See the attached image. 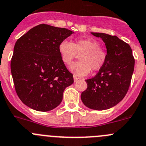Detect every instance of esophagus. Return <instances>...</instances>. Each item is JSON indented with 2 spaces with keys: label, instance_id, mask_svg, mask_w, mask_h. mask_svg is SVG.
Returning <instances> with one entry per match:
<instances>
[{
  "label": "esophagus",
  "instance_id": "esophagus-1",
  "mask_svg": "<svg viewBox=\"0 0 146 146\" xmlns=\"http://www.w3.org/2000/svg\"><path fill=\"white\" fill-rule=\"evenodd\" d=\"M78 79H79V78H78L77 76H73V80H74V82H76Z\"/></svg>",
  "mask_w": 146,
  "mask_h": 146
}]
</instances>
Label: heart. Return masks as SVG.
Returning <instances> with one entry per match:
<instances>
[{
	"instance_id": "obj_1",
	"label": "heart",
	"mask_w": 146,
	"mask_h": 146,
	"mask_svg": "<svg viewBox=\"0 0 146 146\" xmlns=\"http://www.w3.org/2000/svg\"><path fill=\"white\" fill-rule=\"evenodd\" d=\"M97 41L88 38L76 39L73 43L67 40L61 42L58 47L62 62L66 65L71 63L78 54L79 62H73L69 69L77 76H84L91 72L99 70L105 64L107 53L100 48Z\"/></svg>"
}]
</instances>
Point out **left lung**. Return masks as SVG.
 Here are the masks:
<instances>
[{
    "label": "left lung",
    "mask_w": 146,
    "mask_h": 146,
    "mask_svg": "<svg viewBox=\"0 0 146 146\" xmlns=\"http://www.w3.org/2000/svg\"><path fill=\"white\" fill-rule=\"evenodd\" d=\"M92 35L104 42L107 60L94 77L86 80L87 88L81 94V100L92 110H108L120 102L128 91L135 60L130 46L117 36L97 32Z\"/></svg>",
    "instance_id": "1"
}]
</instances>
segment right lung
<instances>
[{
  "label": "right lung",
  "mask_w": 146,
  "mask_h": 146,
  "mask_svg": "<svg viewBox=\"0 0 146 146\" xmlns=\"http://www.w3.org/2000/svg\"><path fill=\"white\" fill-rule=\"evenodd\" d=\"M73 33L65 28L39 24L16 41L11 70L16 94L27 107L48 111L61 103L73 77L62 62L58 47Z\"/></svg>",
  "instance_id": "right-lung-1"
}]
</instances>
